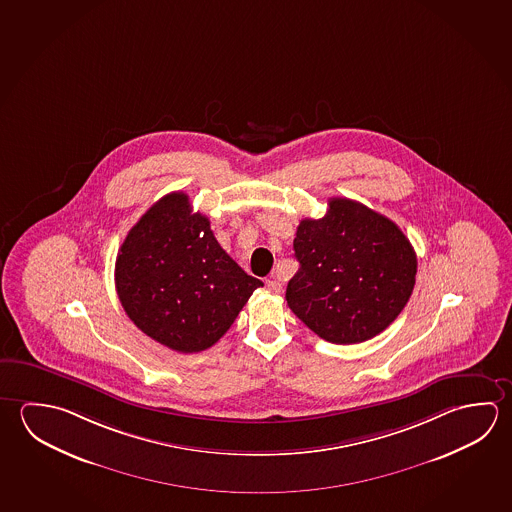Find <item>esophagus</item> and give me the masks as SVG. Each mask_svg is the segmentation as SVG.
Returning a JSON list of instances; mask_svg holds the SVG:
<instances>
[{
  "label": "esophagus",
  "instance_id": "obj_1",
  "mask_svg": "<svg viewBox=\"0 0 512 512\" xmlns=\"http://www.w3.org/2000/svg\"><path fill=\"white\" fill-rule=\"evenodd\" d=\"M266 287H268L271 293H280V291H282V284L278 282L277 278H271V280H268V282H266Z\"/></svg>",
  "mask_w": 512,
  "mask_h": 512
}]
</instances>
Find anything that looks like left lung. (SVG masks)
<instances>
[{
    "label": "left lung",
    "mask_w": 512,
    "mask_h": 512,
    "mask_svg": "<svg viewBox=\"0 0 512 512\" xmlns=\"http://www.w3.org/2000/svg\"><path fill=\"white\" fill-rule=\"evenodd\" d=\"M293 250L300 268L287 284V305L325 341L370 340L410 300L412 244L394 221L358 201L332 198L322 219H302Z\"/></svg>",
    "instance_id": "8db88e82"
}]
</instances>
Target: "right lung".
<instances>
[{
  "instance_id": "right-lung-1",
  "label": "right lung",
  "mask_w": 512,
  "mask_h": 512,
  "mask_svg": "<svg viewBox=\"0 0 512 512\" xmlns=\"http://www.w3.org/2000/svg\"><path fill=\"white\" fill-rule=\"evenodd\" d=\"M115 284L140 331L183 354L212 347L264 284L219 246L208 217L172 192L140 217L118 250Z\"/></svg>"
}]
</instances>
